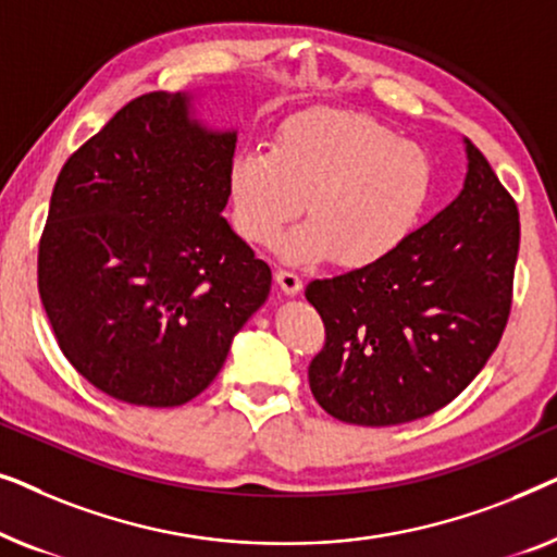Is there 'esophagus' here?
<instances>
[{
	"mask_svg": "<svg viewBox=\"0 0 557 557\" xmlns=\"http://www.w3.org/2000/svg\"><path fill=\"white\" fill-rule=\"evenodd\" d=\"M273 276H276V284L281 286V292H284V294L294 296V294H299V292H301V278L296 276L294 271L276 269V273H273Z\"/></svg>",
	"mask_w": 557,
	"mask_h": 557,
	"instance_id": "34e87169",
	"label": "esophagus"
}]
</instances>
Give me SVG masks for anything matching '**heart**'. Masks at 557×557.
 <instances>
[{
	"instance_id": "heart-1",
	"label": "heart",
	"mask_w": 557,
	"mask_h": 557,
	"mask_svg": "<svg viewBox=\"0 0 557 557\" xmlns=\"http://www.w3.org/2000/svg\"><path fill=\"white\" fill-rule=\"evenodd\" d=\"M429 195L425 151L352 111L301 113L271 151L246 149L231 166L233 225L253 246L276 240L304 200L309 220L278 243L294 263L383 261L413 231Z\"/></svg>"
}]
</instances>
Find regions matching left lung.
Segmentation results:
<instances>
[{
  "label": "left lung",
  "mask_w": 557,
  "mask_h": 557,
  "mask_svg": "<svg viewBox=\"0 0 557 557\" xmlns=\"http://www.w3.org/2000/svg\"><path fill=\"white\" fill-rule=\"evenodd\" d=\"M467 159L461 195L391 256L307 286L324 322L309 387L337 421L398 425L436 413L499 345L520 212L469 139Z\"/></svg>",
  "instance_id": "1"
}]
</instances>
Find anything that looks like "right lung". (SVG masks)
I'll list each match as a JSON object with an SVG mask.
<instances>
[{"instance_id": "1", "label": "right lung", "mask_w": 557, "mask_h": 557, "mask_svg": "<svg viewBox=\"0 0 557 557\" xmlns=\"http://www.w3.org/2000/svg\"><path fill=\"white\" fill-rule=\"evenodd\" d=\"M235 139L189 119L187 94L154 90L58 174L37 288L67 362L111 398L185 406L269 299V263L223 218Z\"/></svg>"}]
</instances>
